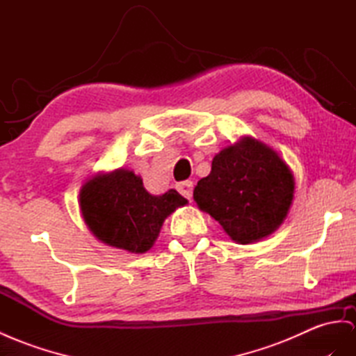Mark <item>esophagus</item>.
Listing matches in <instances>:
<instances>
[{
  "instance_id": "obj_1",
  "label": "esophagus",
  "mask_w": 356,
  "mask_h": 356,
  "mask_svg": "<svg viewBox=\"0 0 356 356\" xmlns=\"http://www.w3.org/2000/svg\"><path fill=\"white\" fill-rule=\"evenodd\" d=\"M177 191L179 193L184 195L185 198H188V200H191L193 198V189H194V185H193V181L191 180H185V181H180V184H177Z\"/></svg>"
}]
</instances>
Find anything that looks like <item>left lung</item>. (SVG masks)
<instances>
[{
	"label": "left lung",
	"instance_id": "obj_1",
	"mask_svg": "<svg viewBox=\"0 0 356 356\" xmlns=\"http://www.w3.org/2000/svg\"><path fill=\"white\" fill-rule=\"evenodd\" d=\"M293 194L295 177L286 161L270 145L242 136L215 154L211 175L194 188V202L232 241L247 245L278 230Z\"/></svg>",
	"mask_w": 356,
	"mask_h": 356
}]
</instances>
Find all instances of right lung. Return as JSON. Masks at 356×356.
<instances>
[{"mask_svg":"<svg viewBox=\"0 0 356 356\" xmlns=\"http://www.w3.org/2000/svg\"><path fill=\"white\" fill-rule=\"evenodd\" d=\"M188 204L176 189L152 195L132 170L117 168L88 177L79 191L81 215L95 238L127 252L149 251L162 224Z\"/></svg>","mask_w":356,"mask_h":356,"instance_id":"right-lung-1","label":"right lung"}]
</instances>
